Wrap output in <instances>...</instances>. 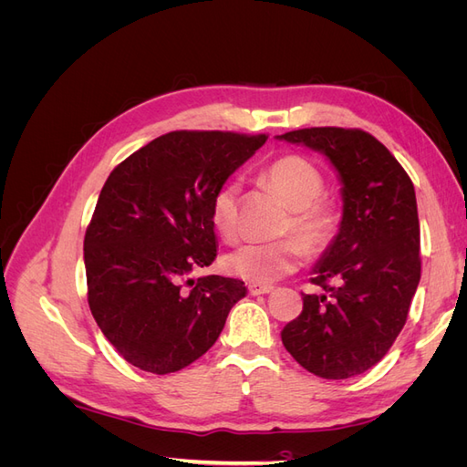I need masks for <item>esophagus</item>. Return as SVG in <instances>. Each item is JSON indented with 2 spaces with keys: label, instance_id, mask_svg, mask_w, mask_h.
Here are the masks:
<instances>
[{
  "label": "esophagus",
  "instance_id": "1",
  "mask_svg": "<svg viewBox=\"0 0 467 467\" xmlns=\"http://www.w3.org/2000/svg\"><path fill=\"white\" fill-rule=\"evenodd\" d=\"M275 286L271 285H249V294L251 296H261V294H271Z\"/></svg>",
  "mask_w": 467,
  "mask_h": 467
}]
</instances>
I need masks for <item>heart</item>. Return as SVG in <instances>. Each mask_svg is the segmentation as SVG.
I'll return each mask as SVG.
<instances>
[{
    "instance_id": "1",
    "label": "heart",
    "mask_w": 467,
    "mask_h": 467,
    "mask_svg": "<svg viewBox=\"0 0 467 467\" xmlns=\"http://www.w3.org/2000/svg\"><path fill=\"white\" fill-rule=\"evenodd\" d=\"M261 177L290 206L288 232H294L309 253L327 249L338 230L341 212L331 199L321 196L325 179L317 165L302 155L290 153L266 165ZM239 192V181L230 179L216 189L210 202L212 228L228 242L237 235ZM299 243L297 239H282L275 244L242 245L223 257V271L253 285H271L300 266L304 249Z\"/></svg>"
}]
</instances>
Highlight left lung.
<instances>
[{
	"mask_svg": "<svg viewBox=\"0 0 467 467\" xmlns=\"http://www.w3.org/2000/svg\"><path fill=\"white\" fill-rule=\"evenodd\" d=\"M278 140L323 153L341 181L343 218L314 266L282 345L307 372L345 379L370 370L398 338L420 280L415 187L400 161L358 129L292 130Z\"/></svg>",
	"mask_w": 467,
	"mask_h": 467,
	"instance_id": "obj_1",
	"label": "left lung"
}]
</instances>
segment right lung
<instances>
[{
	"instance_id": "right-lung-1",
	"label": "right lung",
	"mask_w": 467,
	"mask_h": 467,
	"mask_svg": "<svg viewBox=\"0 0 467 467\" xmlns=\"http://www.w3.org/2000/svg\"><path fill=\"white\" fill-rule=\"evenodd\" d=\"M266 136L177 130L112 169L83 242L88 302L107 341L140 370L185 368L216 343L242 280L189 278L216 259L210 202Z\"/></svg>"
}]
</instances>
